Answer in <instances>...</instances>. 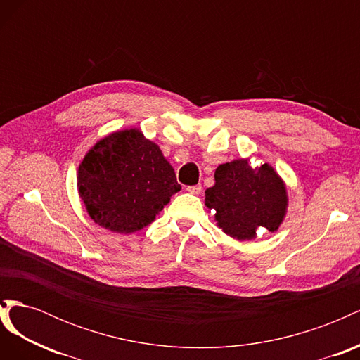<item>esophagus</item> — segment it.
I'll list each match as a JSON object with an SVG mask.
<instances>
[{
	"label": "esophagus",
	"instance_id": "obj_1",
	"mask_svg": "<svg viewBox=\"0 0 360 360\" xmlns=\"http://www.w3.org/2000/svg\"><path fill=\"white\" fill-rule=\"evenodd\" d=\"M186 191L192 195H198L202 191V186H201V184H193V186H188Z\"/></svg>",
	"mask_w": 360,
	"mask_h": 360
}]
</instances>
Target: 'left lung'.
I'll list each match as a JSON object with an SVG mask.
<instances>
[{"instance_id":"left-lung-1","label":"left lung","mask_w":360,"mask_h":360,"mask_svg":"<svg viewBox=\"0 0 360 360\" xmlns=\"http://www.w3.org/2000/svg\"><path fill=\"white\" fill-rule=\"evenodd\" d=\"M214 186L205 191V205L216 212L222 231L237 240H250L259 226L276 231L287 212V189L267 163L252 169L248 159L222 163Z\"/></svg>"}]
</instances>
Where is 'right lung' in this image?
<instances>
[{
  "label": "right lung",
  "mask_w": 360,
  "mask_h": 360,
  "mask_svg": "<svg viewBox=\"0 0 360 360\" xmlns=\"http://www.w3.org/2000/svg\"><path fill=\"white\" fill-rule=\"evenodd\" d=\"M78 189L91 219L106 230H143L181 189L158 144L138 129L101 139L78 169Z\"/></svg>",
  "instance_id": "add662e5"
}]
</instances>
